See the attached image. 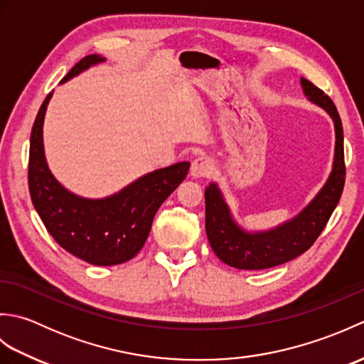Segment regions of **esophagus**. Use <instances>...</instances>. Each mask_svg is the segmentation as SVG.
<instances>
[{"instance_id": "34e87169", "label": "esophagus", "mask_w": 364, "mask_h": 364, "mask_svg": "<svg viewBox=\"0 0 364 364\" xmlns=\"http://www.w3.org/2000/svg\"><path fill=\"white\" fill-rule=\"evenodd\" d=\"M214 168V162L211 158L208 156H198L192 161L191 166V175L194 178L198 176H210Z\"/></svg>"}]
</instances>
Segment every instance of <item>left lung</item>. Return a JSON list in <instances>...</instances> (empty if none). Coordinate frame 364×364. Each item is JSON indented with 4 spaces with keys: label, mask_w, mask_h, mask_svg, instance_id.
Listing matches in <instances>:
<instances>
[{
    "label": "left lung",
    "mask_w": 364,
    "mask_h": 364,
    "mask_svg": "<svg viewBox=\"0 0 364 364\" xmlns=\"http://www.w3.org/2000/svg\"><path fill=\"white\" fill-rule=\"evenodd\" d=\"M301 87L310 102L326 109L335 122L336 145L333 170L327 183L296 218L277 228L249 233L231 218L219 188L211 183L205 191L206 235L220 261L236 269L259 270L280 266L306 252L326 228L341 198L346 181L343 123L335 103L311 81L301 78Z\"/></svg>",
    "instance_id": "left-lung-1"
}]
</instances>
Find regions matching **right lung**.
<instances>
[{
	"label": "right lung",
	"mask_w": 364,
	"mask_h": 364,
	"mask_svg": "<svg viewBox=\"0 0 364 364\" xmlns=\"http://www.w3.org/2000/svg\"><path fill=\"white\" fill-rule=\"evenodd\" d=\"M103 60L105 58L98 54H89L60 82ZM51 95L50 92L43 100L31 131L28 164L31 200L45 228L68 253L95 266L122 264L142 249L154 214L186 178L191 164L176 162L154 170L106 198L75 196L53 176L45 159L42 129Z\"/></svg>",
	"instance_id": "add662e5"
}]
</instances>
